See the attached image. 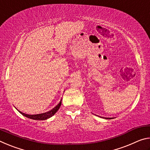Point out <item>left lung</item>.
<instances>
[{
	"instance_id": "1",
	"label": "left lung",
	"mask_w": 150,
	"mask_h": 150,
	"mask_svg": "<svg viewBox=\"0 0 150 150\" xmlns=\"http://www.w3.org/2000/svg\"><path fill=\"white\" fill-rule=\"evenodd\" d=\"M106 119H112V118H105Z\"/></svg>"
}]
</instances>
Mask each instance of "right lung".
Here are the masks:
<instances>
[{
	"mask_svg": "<svg viewBox=\"0 0 150 150\" xmlns=\"http://www.w3.org/2000/svg\"><path fill=\"white\" fill-rule=\"evenodd\" d=\"M62 99H61L59 103L56 106H55L54 108H52L51 110L47 111V112H44V113L38 114V115H27V114L22 112L21 111L18 110L17 108L16 109L20 114H22V115L26 116V117H27V118H30V119H33V120H47V119L51 118L52 116H54L55 114L57 112V111L59 110V108L61 106V105H62Z\"/></svg>",
	"mask_w": 150,
	"mask_h": 150,
	"instance_id": "1",
	"label": "right lung"
}]
</instances>
